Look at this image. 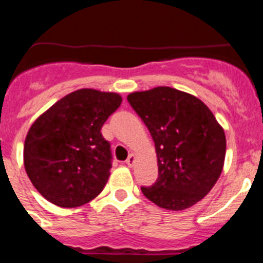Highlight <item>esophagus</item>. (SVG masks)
Wrapping results in <instances>:
<instances>
[{"label": "esophagus", "instance_id": "34e87169", "mask_svg": "<svg viewBox=\"0 0 263 263\" xmlns=\"http://www.w3.org/2000/svg\"><path fill=\"white\" fill-rule=\"evenodd\" d=\"M134 162H136V155L130 154L129 157H127V159H126V164L129 167H132L134 164Z\"/></svg>", "mask_w": 263, "mask_h": 263}]
</instances>
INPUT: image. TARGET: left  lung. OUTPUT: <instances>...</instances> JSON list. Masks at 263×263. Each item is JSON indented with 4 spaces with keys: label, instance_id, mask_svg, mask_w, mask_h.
Returning a JSON list of instances; mask_svg holds the SVG:
<instances>
[{
    "label": "left lung",
    "instance_id": "obj_1",
    "mask_svg": "<svg viewBox=\"0 0 263 263\" xmlns=\"http://www.w3.org/2000/svg\"><path fill=\"white\" fill-rule=\"evenodd\" d=\"M127 101L155 143L158 179L141 187L160 208L182 211L200 201L216 184L227 150L224 129L197 97L170 87L134 92Z\"/></svg>",
    "mask_w": 263,
    "mask_h": 263
}]
</instances>
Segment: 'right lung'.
<instances>
[{
	"label": "right lung",
	"instance_id": "obj_1",
	"mask_svg": "<svg viewBox=\"0 0 263 263\" xmlns=\"http://www.w3.org/2000/svg\"><path fill=\"white\" fill-rule=\"evenodd\" d=\"M121 103L120 95L84 88L60 99L31 125L23 163L32 185L50 203L73 208L103 191L111 152L101 127Z\"/></svg>",
	"mask_w": 263,
	"mask_h": 263
}]
</instances>
